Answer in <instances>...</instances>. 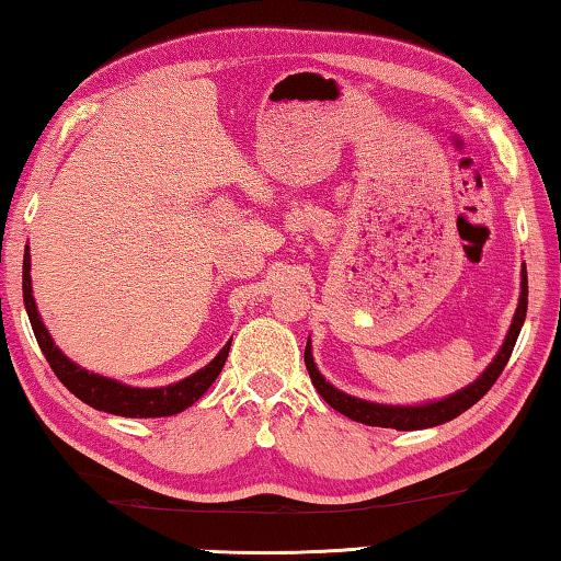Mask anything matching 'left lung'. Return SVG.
Here are the masks:
<instances>
[{
	"mask_svg": "<svg viewBox=\"0 0 561 561\" xmlns=\"http://www.w3.org/2000/svg\"><path fill=\"white\" fill-rule=\"evenodd\" d=\"M527 317V270L522 267V291H519V301H517V311L512 317V324L505 341L497 351V356L492 358V364L482 371L470 386L460 388L448 398H440V401H428V403H417V405H388V403H374V401H364V398L348 396L344 391H339L336 386H331L314 364V356H311V341H307V351H304V360H307V371L311 376V383L319 391V396L334 408V411L344 413L346 417L356 423H366V425H378V428H396V431H423V428H435V425H443L458 417L460 413L468 411L470 405H474L485 396L492 383L497 381V376L502 374V368L507 366L512 348H515V341L519 336V329L525 324Z\"/></svg>",
	"mask_w": 561,
	"mask_h": 561,
	"instance_id": "left-lung-1",
	"label": "left lung"
}]
</instances>
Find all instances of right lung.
<instances>
[{
	"instance_id": "add662e5",
	"label": "right lung",
	"mask_w": 561,
	"mask_h": 561,
	"mask_svg": "<svg viewBox=\"0 0 561 561\" xmlns=\"http://www.w3.org/2000/svg\"><path fill=\"white\" fill-rule=\"evenodd\" d=\"M22 291H24V307L26 314H30L34 336L39 341L46 360L54 368V374L59 381L69 388V391L81 398L83 403L96 408V411H106L113 415L123 417H163V415H175L185 408L193 405L197 398H203L207 388L215 383V378L220 376L227 354H230L232 339L220 348L210 364L203 366L201 371L190 374L187 378L170 386L160 388H138L121 383L116 378L101 376L87 371L79 364L64 354V351L54 344L49 329L44 327L39 309H36L34 294H32V257L30 247L24 250V267H22Z\"/></svg>"
}]
</instances>
